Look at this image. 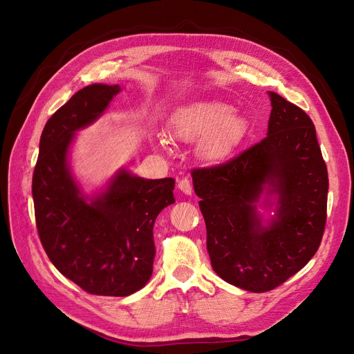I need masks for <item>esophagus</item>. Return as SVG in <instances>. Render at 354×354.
<instances>
[{
    "instance_id": "1",
    "label": "esophagus",
    "mask_w": 354,
    "mask_h": 354,
    "mask_svg": "<svg viewBox=\"0 0 354 354\" xmlns=\"http://www.w3.org/2000/svg\"><path fill=\"white\" fill-rule=\"evenodd\" d=\"M178 190L181 192V194L185 195H192V192H194V189H192V183L189 178H181L178 180V185H177Z\"/></svg>"
}]
</instances>
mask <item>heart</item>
Masks as SVG:
<instances>
[{
    "mask_svg": "<svg viewBox=\"0 0 354 354\" xmlns=\"http://www.w3.org/2000/svg\"><path fill=\"white\" fill-rule=\"evenodd\" d=\"M171 134L185 143H199V155L209 164L230 159L250 130V121L242 112L232 111L227 103L199 100L178 108L171 116ZM160 151L168 146L167 137H156Z\"/></svg>",
    "mask_w": 354,
    "mask_h": 354,
    "instance_id": "obj_1",
    "label": "heart"
}]
</instances>
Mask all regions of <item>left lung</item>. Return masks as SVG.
I'll list each match as a JSON object with an SVG mask.
<instances>
[{
	"label": "left lung",
	"mask_w": 354,
	"mask_h": 354,
	"mask_svg": "<svg viewBox=\"0 0 354 354\" xmlns=\"http://www.w3.org/2000/svg\"><path fill=\"white\" fill-rule=\"evenodd\" d=\"M269 93L267 137L227 164L192 173L211 266L250 292L279 286L316 254L328 169L308 115Z\"/></svg>",
	"instance_id": "1"
}]
</instances>
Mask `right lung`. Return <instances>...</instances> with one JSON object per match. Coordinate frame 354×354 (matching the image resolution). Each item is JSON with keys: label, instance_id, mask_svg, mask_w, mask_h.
Here are the masks:
<instances>
[{"label": "right lung", "instance_id": "1", "mask_svg": "<svg viewBox=\"0 0 354 354\" xmlns=\"http://www.w3.org/2000/svg\"><path fill=\"white\" fill-rule=\"evenodd\" d=\"M118 84H91L47 121L32 178L38 234L50 261L95 295L127 297L153 272V224L174 203V178L149 180L120 168L87 194L71 168L75 136L104 115Z\"/></svg>", "mask_w": 354, "mask_h": 354}]
</instances>
